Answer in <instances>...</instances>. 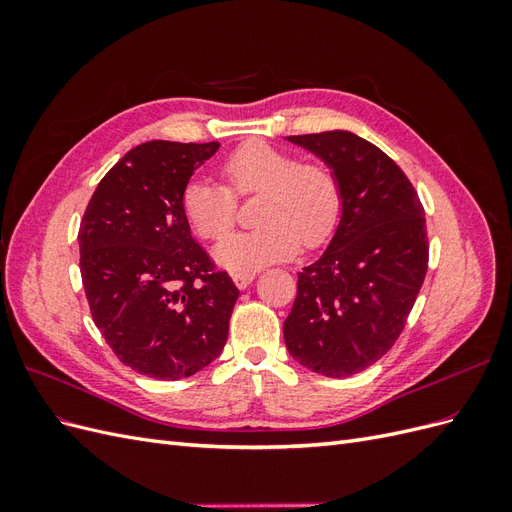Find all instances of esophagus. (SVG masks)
Listing matches in <instances>:
<instances>
[{
    "label": "esophagus",
    "mask_w": 512,
    "mask_h": 512,
    "mask_svg": "<svg viewBox=\"0 0 512 512\" xmlns=\"http://www.w3.org/2000/svg\"><path fill=\"white\" fill-rule=\"evenodd\" d=\"M256 273L254 271H235L232 273V282H235L239 288H247L254 282Z\"/></svg>",
    "instance_id": "1"
}]
</instances>
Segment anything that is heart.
I'll list each match as a JSON object with an SVG mask.
<instances>
[{"label":"heart","instance_id":"b5f03b06","mask_svg":"<svg viewBox=\"0 0 512 512\" xmlns=\"http://www.w3.org/2000/svg\"><path fill=\"white\" fill-rule=\"evenodd\" d=\"M224 185L192 179L183 188L185 220L203 239L225 237L236 219L235 197L257 194L250 231L224 239L215 258L228 269H252L292 256L303 241L316 247L331 237L342 209V188L333 170L269 143L252 141L220 162Z\"/></svg>","mask_w":512,"mask_h":512}]
</instances>
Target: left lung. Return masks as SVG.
Wrapping results in <instances>:
<instances>
[{
    "label": "left lung",
    "instance_id": "left-lung-1",
    "mask_svg": "<svg viewBox=\"0 0 512 512\" xmlns=\"http://www.w3.org/2000/svg\"><path fill=\"white\" fill-rule=\"evenodd\" d=\"M288 141L333 168L344 209L327 252L299 273L284 339L303 367L348 378L406 327L429 262L425 209L404 170L361 136L333 130Z\"/></svg>",
    "mask_w": 512,
    "mask_h": 512
}]
</instances>
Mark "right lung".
I'll use <instances>...</instances> for the list:
<instances>
[{
	"instance_id": "obj_1",
	"label": "right lung",
	"mask_w": 512,
	"mask_h": 512,
	"mask_svg": "<svg viewBox=\"0 0 512 512\" xmlns=\"http://www.w3.org/2000/svg\"><path fill=\"white\" fill-rule=\"evenodd\" d=\"M218 143L151 141L98 183L79 228L91 318L117 359L156 380L190 378L218 356L239 288L196 243L181 209Z\"/></svg>"
}]
</instances>
